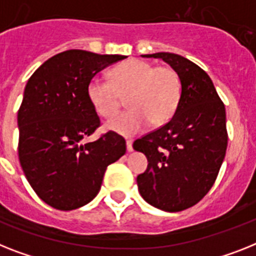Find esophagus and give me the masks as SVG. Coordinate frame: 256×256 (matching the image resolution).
Masks as SVG:
<instances>
[{
  "label": "esophagus",
  "instance_id": "1",
  "mask_svg": "<svg viewBox=\"0 0 256 256\" xmlns=\"http://www.w3.org/2000/svg\"><path fill=\"white\" fill-rule=\"evenodd\" d=\"M126 147H128V152H132V140H126Z\"/></svg>",
  "mask_w": 256,
  "mask_h": 256
}]
</instances>
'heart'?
<instances>
[{"instance_id": "obj_1", "label": "heart", "mask_w": 256, "mask_h": 256, "mask_svg": "<svg viewBox=\"0 0 256 256\" xmlns=\"http://www.w3.org/2000/svg\"><path fill=\"white\" fill-rule=\"evenodd\" d=\"M87 96L98 114L110 118L128 96L130 109L106 122L105 128L124 136L138 134L151 122L162 124L174 114L181 98V80L168 66L143 60H130L110 72L109 79L95 76L87 86Z\"/></svg>"}]
</instances>
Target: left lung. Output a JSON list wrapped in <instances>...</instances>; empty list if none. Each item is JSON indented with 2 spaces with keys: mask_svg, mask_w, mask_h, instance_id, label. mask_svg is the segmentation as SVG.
I'll return each mask as SVG.
<instances>
[{
  "mask_svg": "<svg viewBox=\"0 0 256 256\" xmlns=\"http://www.w3.org/2000/svg\"><path fill=\"white\" fill-rule=\"evenodd\" d=\"M161 58L181 80V98L170 121L134 142L148 166L136 177L139 192L161 211L195 206L214 186L226 152L225 106L207 72L169 52L143 54Z\"/></svg>",
  "mask_w": 256,
  "mask_h": 256,
  "instance_id": "obj_1",
  "label": "left lung"
}]
</instances>
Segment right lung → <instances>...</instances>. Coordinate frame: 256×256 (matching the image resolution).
I'll list each match as a JSON object with an SVG mask.
<instances>
[{
  "mask_svg": "<svg viewBox=\"0 0 256 256\" xmlns=\"http://www.w3.org/2000/svg\"><path fill=\"white\" fill-rule=\"evenodd\" d=\"M124 58L70 49L45 61L26 84L18 112L19 161L38 198L56 210L90 203L108 165L126 152L124 139L113 132L83 142L100 126L88 100V83Z\"/></svg>",
  "mask_w": 256,
  "mask_h": 256,
  "instance_id": "1",
  "label": "right lung"
}]
</instances>
